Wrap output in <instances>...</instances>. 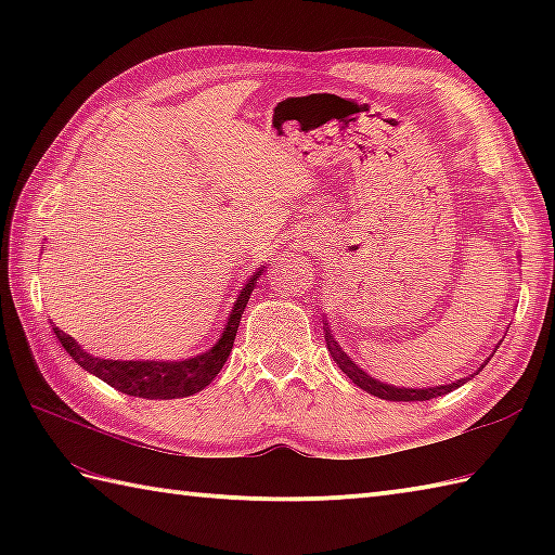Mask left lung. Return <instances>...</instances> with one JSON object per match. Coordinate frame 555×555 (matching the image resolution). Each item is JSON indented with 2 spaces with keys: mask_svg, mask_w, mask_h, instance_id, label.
I'll return each mask as SVG.
<instances>
[{
  "mask_svg": "<svg viewBox=\"0 0 555 555\" xmlns=\"http://www.w3.org/2000/svg\"><path fill=\"white\" fill-rule=\"evenodd\" d=\"M326 346L328 350H332V358L336 360V364L340 370H344V374L348 376V379L360 386L362 391H367L376 398H384V400H403V403H408V400H431L436 396H443V393H451L453 388L463 386L467 379H457L453 384H446V386H431V388H398V386H388V384H382L372 379V376H367V372H362L356 362H352L344 350H340L336 346V340L332 338V334H328V326H326ZM487 364V362H485ZM485 364H481V370H485Z\"/></svg>",
  "mask_w": 555,
  "mask_h": 555,
  "instance_id": "8db88e82",
  "label": "left lung"
}]
</instances>
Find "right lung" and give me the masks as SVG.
I'll use <instances>...</instances> for the list:
<instances>
[{
  "mask_svg": "<svg viewBox=\"0 0 555 555\" xmlns=\"http://www.w3.org/2000/svg\"><path fill=\"white\" fill-rule=\"evenodd\" d=\"M259 274H262V269H259L257 274L247 281L245 288L238 293V300L233 305L229 324L223 328L219 344L211 350L203 352V356L191 358V360H181V362L102 360V358H92L90 352L82 350L68 334L59 332L56 326H54V336L82 370L100 376L102 382H107L109 386L116 388V391H121L126 396L150 398V400L193 396L197 391H203L207 384H211V379H215L219 370L223 367V362H227L229 352L233 348L235 332H238L241 317L245 312V305L250 300V293L255 291Z\"/></svg>",
  "mask_w": 555,
  "mask_h": 555,
  "instance_id": "right-lung-1",
  "label": "right lung"
}]
</instances>
